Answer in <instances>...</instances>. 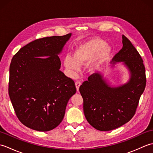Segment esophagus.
<instances>
[{
    "label": "esophagus",
    "instance_id": "1",
    "mask_svg": "<svg viewBox=\"0 0 153 153\" xmlns=\"http://www.w3.org/2000/svg\"><path fill=\"white\" fill-rule=\"evenodd\" d=\"M75 85H76L77 91H78L79 87H80V85H82V83H81V82H79V81H77V82H76V83H75Z\"/></svg>",
    "mask_w": 153,
    "mask_h": 153
}]
</instances>
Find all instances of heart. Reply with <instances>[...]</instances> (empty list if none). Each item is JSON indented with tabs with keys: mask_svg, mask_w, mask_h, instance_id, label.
I'll return each mask as SVG.
<instances>
[{
	"mask_svg": "<svg viewBox=\"0 0 153 153\" xmlns=\"http://www.w3.org/2000/svg\"><path fill=\"white\" fill-rule=\"evenodd\" d=\"M112 48L99 38H93L76 45L73 56L67 54L64 59V65L70 72H76L81 66L92 61L88 66L90 72H94L112 54Z\"/></svg>",
	"mask_w": 153,
	"mask_h": 153,
	"instance_id": "obj_1",
	"label": "heart"
}]
</instances>
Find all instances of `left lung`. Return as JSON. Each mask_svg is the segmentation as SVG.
Wrapping results in <instances>:
<instances>
[{"instance_id": "obj_1", "label": "left lung", "mask_w": 153, "mask_h": 153, "mask_svg": "<svg viewBox=\"0 0 153 153\" xmlns=\"http://www.w3.org/2000/svg\"><path fill=\"white\" fill-rule=\"evenodd\" d=\"M122 44L111 68L120 62L124 65L129 74L128 82L114 86L99 72L90 76L79 87L84 114L89 124L99 131L112 130L129 122L145 88V68L140 54L123 35Z\"/></svg>"}]
</instances>
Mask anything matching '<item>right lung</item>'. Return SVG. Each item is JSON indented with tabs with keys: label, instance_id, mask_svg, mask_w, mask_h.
I'll return each mask as SVG.
<instances>
[{
	"label": "right lung",
	"instance_id": "obj_1",
	"mask_svg": "<svg viewBox=\"0 0 153 153\" xmlns=\"http://www.w3.org/2000/svg\"><path fill=\"white\" fill-rule=\"evenodd\" d=\"M71 33L35 40L18 51L10 66L8 93L18 118L29 128L52 130L60 124L74 81L60 70L58 55Z\"/></svg>",
	"mask_w": 153,
	"mask_h": 153
}]
</instances>
